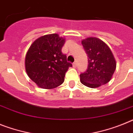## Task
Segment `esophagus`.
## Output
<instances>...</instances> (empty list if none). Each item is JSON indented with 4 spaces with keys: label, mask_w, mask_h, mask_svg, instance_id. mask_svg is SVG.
Returning a JSON list of instances; mask_svg holds the SVG:
<instances>
[{
    "label": "esophagus",
    "mask_w": 133,
    "mask_h": 133,
    "mask_svg": "<svg viewBox=\"0 0 133 133\" xmlns=\"http://www.w3.org/2000/svg\"><path fill=\"white\" fill-rule=\"evenodd\" d=\"M73 67L75 68H76L77 67V63H76V61H75L74 63H73Z\"/></svg>",
    "instance_id": "34e87169"
}]
</instances>
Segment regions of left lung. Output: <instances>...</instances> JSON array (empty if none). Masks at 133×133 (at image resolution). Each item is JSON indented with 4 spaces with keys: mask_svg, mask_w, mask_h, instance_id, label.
<instances>
[{
    "mask_svg": "<svg viewBox=\"0 0 133 133\" xmlns=\"http://www.w3.org/2000/svg\"><path fill=\"white\" fill-rule=\"evenodd\" d=\"M82 44L87 55L88 68L86 72L80 74L81 83L94 89L110 82L116 63L109 46L95 37L82 40Z\"/></svg>",
    "mask_w": 133,
    "mask_h": 133,
    "instance_id": "left-lung-1",
    "label": "left lung"
}]
</instances>
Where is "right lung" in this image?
<instances>
[{"mask_svg": "<svg viewBox=\"0 0 133 133\" xmlns=\"http://www.w3.org/2000/svg\"><path fill=\"white\" fill-rule=\"evenodd\" d=\"M64 43L57 34H47L36 39L27 52L25 70L39 87L54 89L64 82L65 72L72 66L61 52Z\"/></svg>", "mask_w": 133, "mask_h": 133, "instance_id": "1", "label": "right lung"}]
</instances>
